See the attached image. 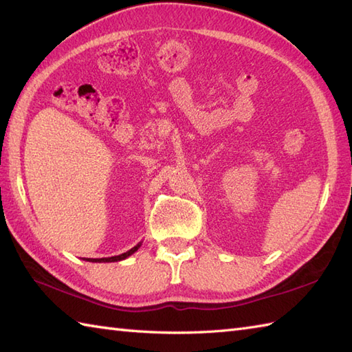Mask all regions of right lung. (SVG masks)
I'll use <instances>...</instances> for the list:
<instances>
[{"mask_svg": "<svg viewBox=\"0 0 352 352\" xmlns=\"http://www.w3.org/2000/svg\"><path fill=\"white\" fill-rule=\"evenodd\" d=\"M141 247V242H138L137 245H135L133 248H131L129 251H126V253L123 254H119V256H113V257H102V258H83L86 260V262H92V263H111V262H120V260H124L128 258L129 256H132L135 251H138V248Z\"/></svg>", "mask_w": 352, "mask_h": 352, "instance_id": "right-lung-1", "label": "right lung"}]
</instances>
